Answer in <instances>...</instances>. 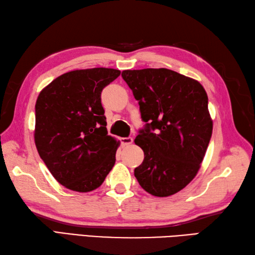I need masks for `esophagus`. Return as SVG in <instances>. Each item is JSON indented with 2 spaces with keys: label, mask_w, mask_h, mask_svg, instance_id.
Returning a JSON list of instances; mask_svg holds the SVG:
<instances>
[{
  "label": "esophagus",
  "mask_w": 255,
  "mask_h": 255,
  "mask_svg": "<svg viewBox=\"0 0 255 255\" xmlns=\"http://www.w3.org/2000/svg\"><path fill=\"white\" fill-rule=\"evenodd\" d=\"M133 142V139L131 137H124V138H121V143L122 145H129L131 144Z\"/></svg>",
  "instance_id": "34e87169"
}]
</instances>
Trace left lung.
Listing matches in <instances>:
<instances>
[{"mask_svg":"<svg viewBox=\"0 0 255 255\" xmlns=\"http://www.w3.org/2000/svg\"><path fill=\"white\" fill-rule=\"evenodd\" d=\"M122 77L144 122L134 139L144 152L134 176L154 196L180 192L197 174L213 133L207 93L196 80L164 68L125 70Z\"/></svg>","mask_w":255,"mask_h":255,"instance_id":"obj_1","label":"left lung"}]
</instances>
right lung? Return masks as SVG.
<instances>
[{
  "mask_svg": "<svg viewBox=\"0 0 255 255\" xmlns=\"http://www.w3.org/2000/svg\"><path fill=\"white\" fill-rule=\"evenodd\" d=\"M119 74L108 68L75 70L38 96L36 148L53 177L72 191L100 187L115 164L118 142L107 133L101 94Z\"/></svg>",
  "mask_w": 255,
  "mask_h": 255,
  "instance_id": "1",
  "label": "right lung"
}]
</instances>
